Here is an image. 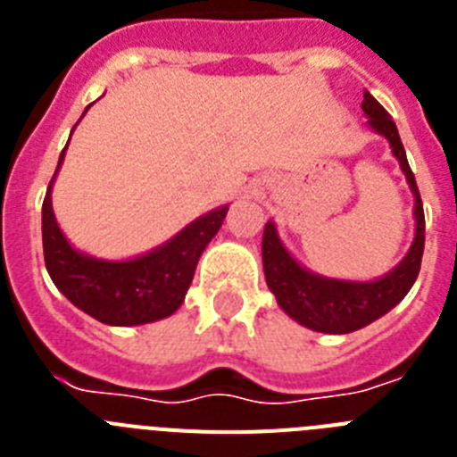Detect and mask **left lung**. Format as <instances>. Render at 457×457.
Here are the masks:
<instances>
[{
    "label": "left lung",
    "mask_w": 457,
    "mask_h": 457,
    "mask_svg": "<svg viewBox=\"0 0 457 457\" xmlns=\"http://www.w3.org/2000/svg\"><path fill=\"white\" fill-rule=\"evenodd\" d=\"M364 114L369 116L370 130L389 141L391 153L401 164L405 180L414 196V240L403 256V261L382 277L373 281H350V278L322 277L311 272L295 261L286 249L272 220L263 231V270L268 288L277 297V304L293 318L295 322L322 334H350L370 325L385 313H389L398 302L410 293L421 270L423 242H426V217L419 196L417 180L407 164L398 128L386 114V109L364 91L361 103Z\"/></svg>",
    "instance_id": "obj_1"
}]
</instances>
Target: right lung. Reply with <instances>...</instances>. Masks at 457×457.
Wrapping results in <instances>:
<instances>
[{
  "label": "right lung",
  "mask_w": 457,
  "mask_h": 457,
  "mask_svg": "<svg viewBox=\"0 0 457 457\" xmlns=\"http://www.w3.org/2000/svg\"><path fill=\"white\" fill-rule=\"evenodd\" d=\"M63 155L66 148L59 155L43 201V253L56 288L84 313L112 327L146 325L176 313L185 302L201 253L221 228L228 205L196 217L171 240L146 253L123 261L96 258L72 247L56 224L52 185L63 164Z\"/></svg>",
  "instance_id": "add662e5"
}]
</instances>
